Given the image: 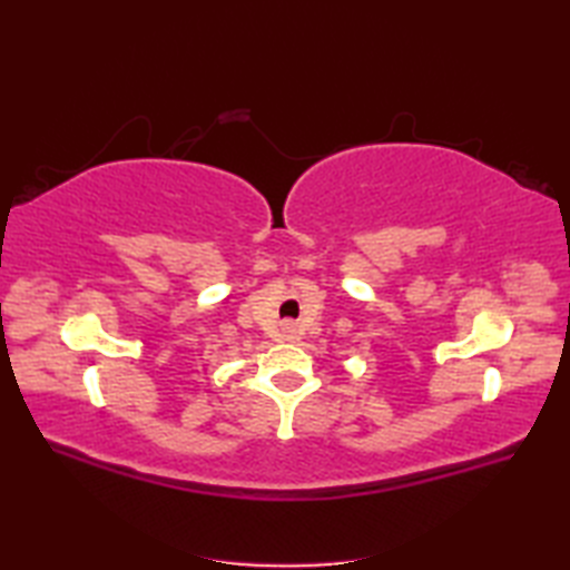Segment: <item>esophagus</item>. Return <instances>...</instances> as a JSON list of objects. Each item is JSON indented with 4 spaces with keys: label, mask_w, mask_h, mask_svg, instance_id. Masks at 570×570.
I'll use <instances>...</instances> for the list:
<instances>
[{
    "label": "esophagus",
    "mask_w": 570,
    "mask_h": 570,
    "mask_svg": "<svg viewBox=\"0 0 570 570\" xmlns=\"http://www.w3.org/2000/svg\"><path fill=\"white\" fill-rule=\"evenodd\" d=\"M287 333L292 335V333H295V327H292V325H287Z\"/></svg>",
    "instance_id": "34e87169"
}]
</instances>
